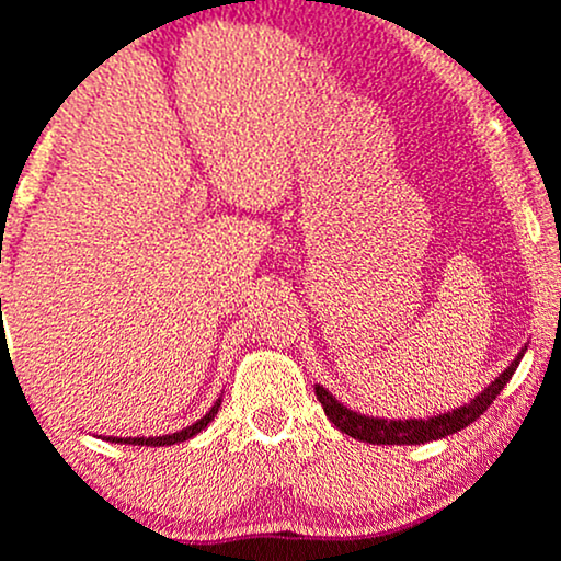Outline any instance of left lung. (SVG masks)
I'll list each match as a JSON object with an SVG mask.
<instances>
[{
    "mask_svg": "<svg viewBox=\"0 0 561 561\" xmlns=\"http://www.w3.org/2000/svg\"><path fill=\"white\" fill-rule=\"evenodd\" d=\"M525 351L527 346L522 348L506 370L497 375V378L492 380L482 393H477L469 404H460V408L447 410L434 417H410V421H402V417H399V421H391V417L362 415V412L351 410L343 402H337L324 386H317V399L322 402L324 415H328L330 421L343 431V434L354 436V439L370 442V445H426V442L445 439V436L458 434L460 428L471 426V423L490 408L492 399L503 391V386L508 383L511 375H514L516 367H519Z\"/></svg>",
    "mask_w": 561,
    "mask_h": 561,
    "instance_id": "1",
    "label": "left lung"
}]
</instances>
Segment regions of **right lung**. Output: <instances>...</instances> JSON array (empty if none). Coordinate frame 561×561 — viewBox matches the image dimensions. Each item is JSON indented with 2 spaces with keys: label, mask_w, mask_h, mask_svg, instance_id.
<instances>
[{
  "label": "right lung",
  "mask_w": 561,
  "mask_h": 561,
  "mask_svg": "<svg viewBox=\"0 0 561 561\" xmlns=\"http://www.w3.org/2000/svg\"><path fill=\"white\" fill-rule=\"evenodd\" d=\"M218 408H220V397L218 402L213 404L210 412L207 415H202L199 421L191 423V426L175 431V434H162V436H108L106 442H119V445H138V447H168V445H178V442H186L191 436L199 434L202 428H207V423L213 421L215 415H218Z\"/></svg>",
  "instance_id": "1"
}]
</instances>
